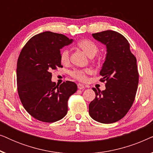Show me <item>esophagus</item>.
<instances>
[{
  "instance_id": "34e87169",
  "label": "esophagus",
  "mask_w": 153,
  "mask_h": 153,
  "mask_svg": "<svg viewBox=\"0 0 153 153\" xmlns=\"http://www.w3.org/2000/svg\"><path fill=\"white\" fill-rule=\"evenodd\" d=\"M77 86H78V88L79 90H82V89H83L85 88L84 85H82V84H81V83H78V84H77Z\"/></svg>"
}]
</instances>
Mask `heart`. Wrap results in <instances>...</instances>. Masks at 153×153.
<instances>
[{"label": "heart", "instance_id": "1", "mask_svg": "<svg viewBox=\"0 0 153 153\" xmlns=\"http://www.w3.org/2000/svg\"><path fill=\"white\" fill-rule=\"evenodd\" d=\"M76 47L84 52L88 56L93 58L99 51V47L97 44L89 39H83L76 43ZM60 60L62 64H68L70 60V51L68 49H62L60 53ZM92 70L91 69L83 70H74L71 72V76L79 81L85 82L88 79V75L91 74Z\"/></svg>", "mask_w": 153, "mask_h": 153}]
</instances>
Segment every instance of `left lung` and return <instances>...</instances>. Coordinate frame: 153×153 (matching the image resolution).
I'll list each match as a JSON object with an SVG mask.
<instances>
[{
  "mask_svg": "<svg viewBox=\"0 0 153 153\" xmlns=\"http://www.w3.org/2000/svg\"><path fill=\"white\" fill-rule=\"evenodd\" d=\"M93 36L107 48L100 80L105 82L106 89L100 91L93 88L96 96L89 104V114L97 122L109 124L122 119L134 101L139 84L137 58L120 33L106 30Z\"/></svg>",
  "mask_w": 153,
  "mask_h": 153,
  "instance_id": "8db88e82",
  "label": "left lung"
}]
</instances>
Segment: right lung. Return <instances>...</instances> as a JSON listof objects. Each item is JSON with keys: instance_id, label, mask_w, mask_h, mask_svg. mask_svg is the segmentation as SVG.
<instances>
[{"instance_id": "add662e5", "label": "right lung", "mask_w": 153, "mask_h": 153, "mask_svg": "<svg viewBox=\"0 0 153 153\" xmlns=\"http://www.w3.org/2000/svg\"><path fill=\"white\" fill-rule=\"evenodd\" d=\"M72 41L62 34L46 31L31 37L19 56V96L26 111L42 122L53 123L64 118L69 97L77 91L72 81L60 85L51 81V71L62 68L60 49Z\"/></svg>"}]
</instances>
